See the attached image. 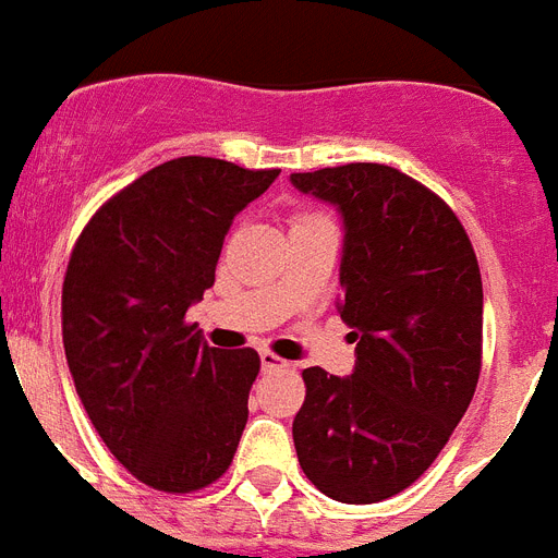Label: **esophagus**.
I'll list each match as a JSON object with an SVG mask.
<instances>
[{
	"mask_svg": "<svg viewBox=\"0 0 558 558\" xmlns=\"http://www.w3.org/2000/svg\"><path fill=\"white\" fill-rule=\"evenodd\" d=\"M260 368H264V374L283 372V368H289V363L287 360H280L278 354H271V351H260Z\"/></svg>",
	"mask_w": 558,
	"mask_h": 558,
	"instance_id": "esophagus-1",
	"label": "esophagus"
}]
</instances>
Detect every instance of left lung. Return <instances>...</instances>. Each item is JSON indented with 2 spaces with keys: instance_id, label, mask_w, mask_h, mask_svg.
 Instances as JSON below:
<instances>
[{
  "instance_id": "8db88e82",
  "label": "left lung",
  "mask_w": 558,
  "mask_h": 558,
  "mask_svg": "<svg viewBox=\"0 0 558 558\" xmlns=\"http://www.w3.org/2000/svg\"><path fill=\"white\" fill-rule=\"evenodd\" d=\"M343 221L337 312L357 340L349 377L312 366L292 423L317 490L372 505L428 471L471 405L482 363V278L446 201L383 163L289 175Z\"/></svg>"
}]
</instances>
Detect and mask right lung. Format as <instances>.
Wrapping results in <instances>:
<instances>
[{
  "label": "right lung",
  "mask_w": 558,
  "mask_h": 558,
  "mask_svg": "<svg viewBox=\"0 0 558 558\" xmlns=\"http://www.w3.org/2000/svg\"><path fill=\"white\" fill-rule=\"evenodd\" d=\"M278 175L172 158L107 201L70 255L62 337L78 400L149 488H207L235 457L260 360L213 349L184 315L215 283L235 215Z\"/></svg>",
  "instance_id": "add662e5"
}]
</instances>
